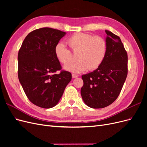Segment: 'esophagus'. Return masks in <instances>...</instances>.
Masks as SVG:
<instances>
[{
    "label": "esophagus",
    "instance_id": "1",
    "mask_svg": "<svg viewBox=\"0 0 147 147\" xmlns=\"http://www.w3.org/2000/svg\"><path fill=\"white\" fill-rule=\"evenodd\" d=\"M78 76L77 75H75V74H72V78H77V77H78Z\"/></svg>",
    "mask_w": 147,
    "mask_h": 147
}]
</instances>
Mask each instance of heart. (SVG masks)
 <instances>
[{"instance_id":"b5f03b06","label":"heart","mask_w":147,"mask_h":147,"mask_svg":"<svg viewBox=\"0 0 147 147\" xmlns=\"http://www.w3.org/2000/svg\"><path fill=\"white\" fill-rule=\"evenodd\" d=\"M68 44L72 51L76 54L77 63L70 64L73 56L69 50L63 43H57L55 48V53L57 59L61 63L67 65L64 67L65 70L79 74L86 69L94 70L97 69L102 63L105 55L106 42L99 36L77 32L67 39Z\"/></svg>"}]
</instances>
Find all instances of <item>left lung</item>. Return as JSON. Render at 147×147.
Segmentation results:
<instances>
[{"label": "left lung", "mask_w": 147, "mask_h": 147, "mask_svg": "<svg viewBox=\"0 0 147 147\" xmlns=\"http://www.w3.org/2000/svg\"><path fill=\"white\" fill-rule=\"evenodd\" d=\"M106 52L97 69L83 75L82 99L92 109L107 107L117 99L127 75V55L120 38L106 30Z\"/></svg>", "instance_id": "obj_1"}]
</instances>
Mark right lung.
I'll use <instances>...</instances> for the list:
<instances>
[{
    "label": "right lung",
    "instance_id": "1",
    "mask_svg": "<svg viewBox=\"0 0 147 147\" xmlns=\"http://www.w3.org/2000/svg\"><path fill=\"white\" fill-rule=\"evenodd\" d=\"M66 32L43 28L30 32L18 52V78L26 95L34 105L44 109L56 106L72 79L62 70L55 48Z\"/></svg>",
    "mask_w": 147,
    "mask_h": 147
}]
</instances>
